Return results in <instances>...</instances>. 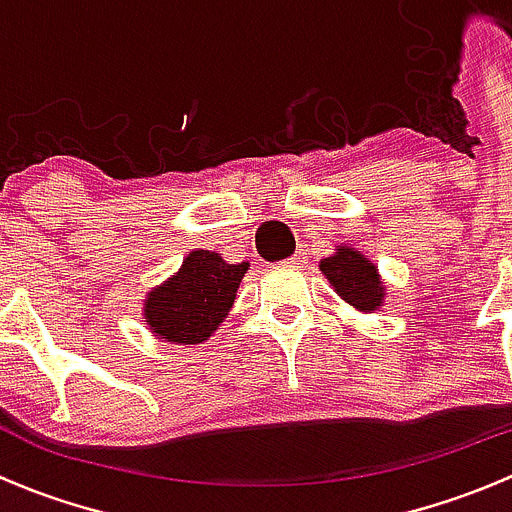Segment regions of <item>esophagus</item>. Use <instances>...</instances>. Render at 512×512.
<instances>
[{
    "instance_id": "obj_1",
    "label": "esophagus",
    "mask_w": 512,
    "mask_h": 512,
    "mask_svg": "<svg viewBox=\"0 0 512 512\" xmlns=\"http://www.w3.org/2000/svg\"><path fill=\"white\" fill-rule=\"evenodd\" d=\"M287 265H289V267H302V265H307V252L297 250L292 257H289Z\"/></svg>"
}]
</instances>
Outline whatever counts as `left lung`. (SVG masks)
<instances>
[{
	"mask_svg": "<svg viewBox=\"0 0 512 512\" xmlns=\"http://www.w3.org/2000/svg\"><path fill=\"white\" fill-rule=\"evenodd\" d=\"M319 270L334 287V292L359 312H374L384 304L386 287L374 262L366 260L354 247L342 245L332 257H324L319 262Z\"/></svg>",
	"mask_w": 512,
	"mask_h": 512,
	"instance_id": "obj_1",
	"label": "left lung"
}]
</instances>
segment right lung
Returning a JSON list of instances; mask_svg holds the SVG:
<instances>
[{
    "label": "right lung",
    "instance_id": "1",
    "mask_svg": "<svg viewBox=\"0 0 512 512\" xmlns=\"http://www.w3.org/2000/svg\"><path fill=\"white\" fill-rule=\"evenodd\" d=\"M247 262L230 265L218 252L193 250L180 270L146 297L143 317L163 342L200 344L213 337L237 297Z\"/></svg>",
    "mask_w": 512,
    "mask_h": 512
}]
</instances>
